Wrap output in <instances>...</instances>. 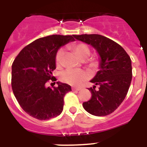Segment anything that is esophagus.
<instances>
[{
	"mask_svg": "<svg viewBox=\"0 0 147 147\" xmlns=\"http://www.w3.org/2000/svg\"><path fill=\"white\" fill-rule=\"evenodd\" d=\"M81 89V88H72L73 90H76V91H80Z\"/></svg>",
	"mask_w": 147,
	"mask_h": 147,
	"instance_id": "esophagus-1",
	"label": "esophagus"
}]
</instances>
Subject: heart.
<instances>
[{
  "instance_id": "1",
  "label": "heart",
  "mask_w": 147,
  "mask_h": 147,
  "mask_svg": "<svg viewBox=\"0 0 147 147\" xmlns=\"http://www.w3.org/2000/svg\"><path fill=\"white\" fill-rule=\"evenodd\" d=\"M72 49L75 51L77 56L82 60H85L88 57L90 54V49L87 45L84 43H78L71 46ZM65 54V49H60L56 54L55 62L57 66L62 65L63 57ZM88 75L84 71L80 70H66L61 74V80L65 82L70 85H80L88 78Z\"/></svg>"
}]
</instances>
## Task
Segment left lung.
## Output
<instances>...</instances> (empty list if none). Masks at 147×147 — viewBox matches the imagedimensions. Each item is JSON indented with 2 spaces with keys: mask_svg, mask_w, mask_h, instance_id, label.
Listing matches in <instances>:
<instances>
[{
  "mask_svg": "<svg viewBox=\"0 0 147 147\" xmlns=\"http://www.w3.org/2000/svg\"><path fill=\"white\" fill-rule=\"evenodd\" d=\"M75 39L90 45L99 56V71L90 80L91 98L82 104L87 112L105 116L114 112L127 94L132 81V62L123 48L100 34L74 35ZM96 85L99 89H94Z\"/></svg>",
  "mask_w": 147,
  "mask_h": 147,
  "instance_id": "8db88e82",
  "label": "left lung"
}]
</instances>
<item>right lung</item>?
I'll use <instances>...</instances> for the list:
<instances>
[{"label": "right lung", "instance_id": "add662e5", "mask_svg": "<svg viewBox=\"0 0 147 147\" xmlns=\"http://www.w3.org/2000/svg\"><path fill=\"white\" fill-rule=\"evenodd\" d=\"M74 41L71 35H50L34 40L23 48L11 65V88L17 101L26 113L39 120L60 115L65 95L71 90L65 83L45 86L54 80L56 54L61 46Z\"/></svg>", "mask_w": 147, "mask_h": 147}]
</instances>
